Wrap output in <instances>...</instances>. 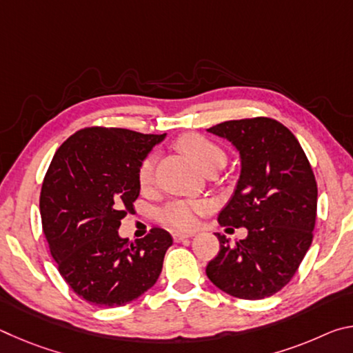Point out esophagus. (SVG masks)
Listing matches in <instances>:
<instances>
[{
    "mask_svg": "<svg viewBox=\"0 0 353 353\" xmlns=\"http://www.w3.org/2000/svg\"><path fill=\"white\" fill-rule=\"evenodd\" d=\"M191 236H193V234H183V232H174V234H172V238H174L176 243H181V241L187 240V238H191Z\"/></svg>",
    "mask_w": 353,
    "mask_h": 353,
    "instance_id": "esophagus-1",
    "label": "esophagus"
}]
</instances>
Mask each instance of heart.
Wrapping results in <instances>:
<instances>
[{"instance_id": "obj_1", "label": "heart", "mask_w": 353, "mask_h": 353, "mask_svg": "<svg viewBox=\"0 0 353 353\" xmlns=\"http://www.w3.org/2000/svg\"><path fill=\"white\" fill-rule=\"evenodd\" d=\"M185 152L191 160L199 166L202 171L213 168H223L225 165V152L216 143L205 139L199 134H188L179 140ZM155 170V155L149 154L141 160L137 170V179L141 188H149L154 182ZM210 204L207 201L198 199H174L170 201L162 210L159 212V218L166 225L177 230H190L198 224V219L202 213H205Z\"/></svg>"}]
</instances>
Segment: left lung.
Here are the masks:
<instances>
[{"label": "left lung", "instance_id": "1", "mask_svg": "<svg viewBox=\"0 0 353 353\" xmlns=\"http://www.w3.org/2000/svg\"><path fill=\"white\" fill-rule=\"evenodd\" d=\"M207 130L241 155L235 193L218 223L248 229L234 246L216 234L219 252L207 265V277L238 299L270 297L294 277L312 246L318 208L312 165L291 130L272 118L232 119Z\"/></svg>", "mask_w": 353, "mask_h": 353}]
</instances>
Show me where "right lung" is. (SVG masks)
Wrapping results in <instances>:
<instances>
[{
	"label": "right lung",
	"mask_w": 353,
	"mask_h": 353,
	"mask_svg": "<svg viewBox=\"0 0 353 353\" xmlns=\"http://www.w3.org/2000/svg\"><path fill=\"white\" fill-rule=\"evenodd\" d=\"M163 135L119 128L77 130L57 149L40 191L41 227L65 282L93 305L112 308L152 288L172 244L154 227L140 240L119 238L140 194L137 170Z\"/></svg>",
	"instance_id": "obj_1"
}]
</instances>
